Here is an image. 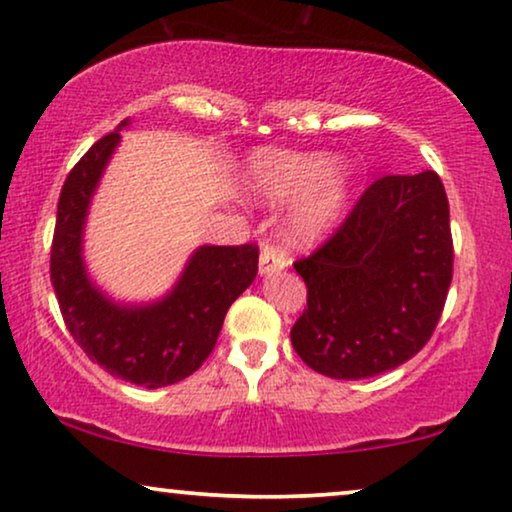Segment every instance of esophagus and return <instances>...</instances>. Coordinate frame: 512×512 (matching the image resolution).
<instances>
[{
	"mask_svg": "<svg viewBox=\"0 0 512 512\" xmlns=\"http://www.w3.org/2000/svg\"><path fill=\"white\" fill-rule=\"evenodd\" d=\"M286 263H289V261H286L282 249L270 247V244H265V247L261 249V258H258V268H261V275H270V272L284 270Z\"/></svg>",
	"mask_w": 512,
	"mask_h": 512,
	"instance_id": "34e87169",
	"label": "esophagus"
}]
</instances>
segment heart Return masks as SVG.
<instances>
[{
  "mask_svg": "<svg viewBox=\"0 0 512 512\" xmlns=\"http://www.w3.org/2000/svg\"><path fill=\"white\" fill-rule=\"evenodd\" d=\"M249 186L265 200H296L289 233L296 242H312L326 233L345 205L349 170L342 160L324 153L258 151L247 165Z\"/></svg>",
  "mask_w": 512,
  "mask_h": 512,
  "instance_id": "1",
  "label": "heart"
}]
</instances>
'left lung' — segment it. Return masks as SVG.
Instances as JSON below:
<instances>
[{
	"label": "left lung",
	"mask_w": 512,
	"mask_h": 512,
	"mask_svg": "<svg viewBox=\"0 0 512 512\" xmlns=\"http://www.w3.org/2000/svg\"><path fill=\"white\" fill-rule=\"evenodd\" d=\"M452 265L450 202L438 174L373 181L333 235L293 263L307 286L293 349L335 380L398 368L436 331Z\"/></svg>",
	"instance_id": "1"
}]
</instances>
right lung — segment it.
<instances>
[{"instance_id": "add662e5", "label": "right lung", "mask_w": 512, "mask_h": 512, "mask_svg": "<svg viewBox=\"0 0 512 512\" xmlns=\"http://www.w3.org/2000/svg\"><path fill=\"white\" fill-rule=\"evenodd\" d=\"M118 139V132L97 139L67 174L51 244V282L67 331L88 359L125 382L158 389L193 375L212 354L228 307L254 282L258 247H202L165 300L146 307L109 303L86 277L81 230Z\"/></svg>"}]
</instances>
